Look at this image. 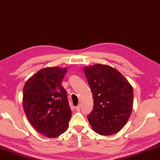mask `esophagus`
<instances>
[{
  "label": "esophagus",
  "mask_w": 160,
  "mask_h": 160,
  "mask_svg": "<svg viewBox=\"0 0 160 160\" xmlns=\"http://www.w3.org/2000/svg\"><path fill=\"white\" fill-rule=\"evenodd\" d=\"M75 110L77 111V112H80V105H78V106H77V107H75Z\"/></svg>",
  "instance_id": "1"
}]
</instances>
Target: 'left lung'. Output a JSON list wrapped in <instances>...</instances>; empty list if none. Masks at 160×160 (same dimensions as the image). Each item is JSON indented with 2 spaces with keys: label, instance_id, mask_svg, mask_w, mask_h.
I'll use <instances>...</instances> for the list:
<instances>
[{
  "label": "left lung",
  "instance_id": "obj_1",
  "mask_svg": "<svg viewBox=\"0 0 160 160\" xmlns=\"http://www.w3.org/2000/svg\"><path fill=\"white\" fill-rule=\"evenodd\" d=\"M83 72L93 94L94 107L88 119L101 135L116 133L126 125L133 105V90L126 78L107 65L84 67Z\"/></svg>",
  "mask_w": 160,
  "mask_h": 160
}]
</instances>
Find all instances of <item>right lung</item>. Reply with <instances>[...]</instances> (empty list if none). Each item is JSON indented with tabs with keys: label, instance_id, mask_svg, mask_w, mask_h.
Returning a JSON list of instances; mask_svg holds the SVG:
<instances>
[{
	"label": "right lung",
	"instance_id": "1",
	"mask_svg": "<svg viewBox=\"0 0 160 160\" xmlns=\"http://www.w3.org/2000/svg\"><path fill=\"white\" fill-rule=\"evenodd\" d=\"M67 68L48 67L27 80L22 104L29 123L40 133L56 138L66 131L72 112L61 85Z\"/></svg>",
	"mask_w": 160,
	"mask_h": 160
}]
</instances>
